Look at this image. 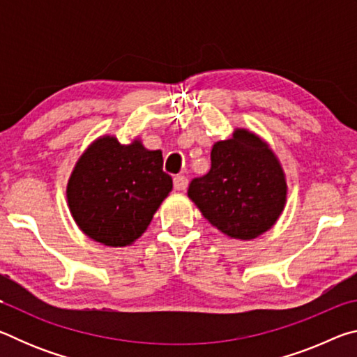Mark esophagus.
<instances>
[{"label": "esophagus", "instance_id": "34e87169", "mask_svg": "<svg viewBox=\"0 0 357 357\" xmlns=\"http://www.w3.org/2000/svg\"><path fill=\"white\" fill-rule=\"evenodd\" d=\"M173 185L176 190H185L187 185H189V181L185 176H174L173 178Z\"/></svg>", "mask_w": 357, "mask_h": 357}]
</instances>
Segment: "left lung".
I'll return each instance as SVG.
<instances>
[{
  "instance_id": "8db88e82",
  "label": "left lung",
  "mask_w": 357,
  "mask_h": 357,
  "mask_svg": "<svg viewBox=\"0 0 357 357\" xmlns=\"http://www.w3.org/2000/svg\"><path fill=\"white\" fill-rule=\"evenodd\" d=\"M187 193L211 225L231 238L253 239L279 219L287 183L268 144L239 129L214 144L209 172L193 178Z\"/></svg>"
}]
</instances>
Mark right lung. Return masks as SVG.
Wrapping results in <instances>:
<instances>
[{
    "label": "right lung",
    "instance_id": "add662e5",
    "mask_svg": "<svg viewBox=\"0 0 357 357\" xmlns=\"http://www.w3.org/2000/svg\"><path fill=\"white\" fill-rule=\"evenodd\" d=\"M160 151L135 140L121 144L102 137L84 151L68 184L70 213L82 231L98 243L124 247L144 233L172 192Z\"/></svg>",
    "mask_w": 357,
    "mask_h": 357
}]
</instances>
